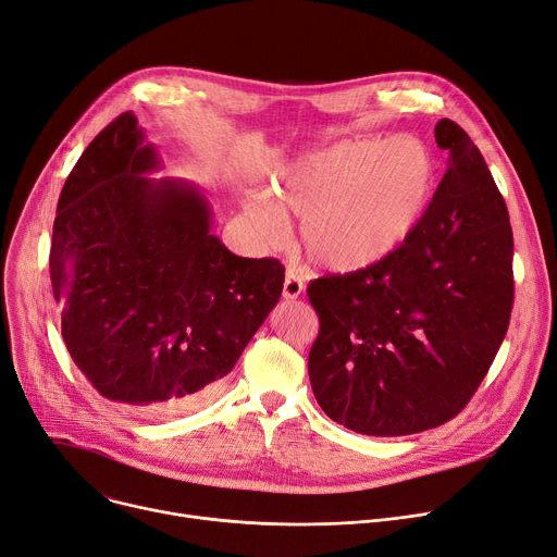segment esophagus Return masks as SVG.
Here are the masks:
<instances>
[{"label": "esophagus", "mask_w": 557, "mask_h": 557, "mask_svg": "<svg viewBox=\"0 0 557 557\" xmlns=\"http://www.w3.org/2000/svg\"><path fill=\"white\" fill-rule=\"evenodd\" d=\"M302 290H305V284H302L300 275H298L294 269H288V271H286V277H284L282 296H284L286 300H296V298L302 296Z\"/></svg>", "instance_id": "1"}]
</instances>
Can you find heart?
Returning a JSON list of instances; mask_svg holds the SVG:
<instances>
[{"mask_svg": "<svg viewBox=\"0 0 557 557\" xmlns=\"http://www.w3.org/2000/svg\"><path fill=\"white\" fill-rule=\"evenodd\" d=\"M441 162L416 135L349 139L290 162L269 196L246 200V221L275 242L298 216V244L318 269L359 273L399 252L424 223Z\"/></svg>", "mask_w": 557, "mask_h": 557, "instance_id": "heart-1", "label": "heart"}]
</instances>
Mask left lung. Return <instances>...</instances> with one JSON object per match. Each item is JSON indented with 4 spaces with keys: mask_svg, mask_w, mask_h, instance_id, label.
I'll return each instance as SVG.
<instances>
[{
    "mask_svg": "<svg viewBox=\"0 0 557 557\" xmlns=\"http://www.w3.org/2000/svg\"><path fill=\"white\" fill-rule=\"evenodd\" d=\"M447 171L420 230L359 273L309 284L320 408L363 435H411L456 418L506 338L512 227L492 173L456 122L435 124Z\"/></svg>",
    "mask_w": 557,
    "mask_h": 557,
    "instance_id": "obj_1",
    "label": "left lung"
}]
</instances>
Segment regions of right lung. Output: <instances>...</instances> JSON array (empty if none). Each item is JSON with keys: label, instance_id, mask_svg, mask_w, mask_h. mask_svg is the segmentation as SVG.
<instances>
[{"label": "right lung", "instance_id": "right-lung-1", "mask_svg": "<svg viewBox=\"0 0 557 557\" xmlns=\"http://www.w3.org/2000/svg\"><path fill=\"white\" fill-rule=\"evenodd\" d=\"M160 164L137 116L92 141L58 198L49 273L63 338L97 393L149 418L200 404L282 296L284 267L232 255L210 205Z\"/></svg>", "mask_w": 557, "mask_h": 557}]
</instances>
